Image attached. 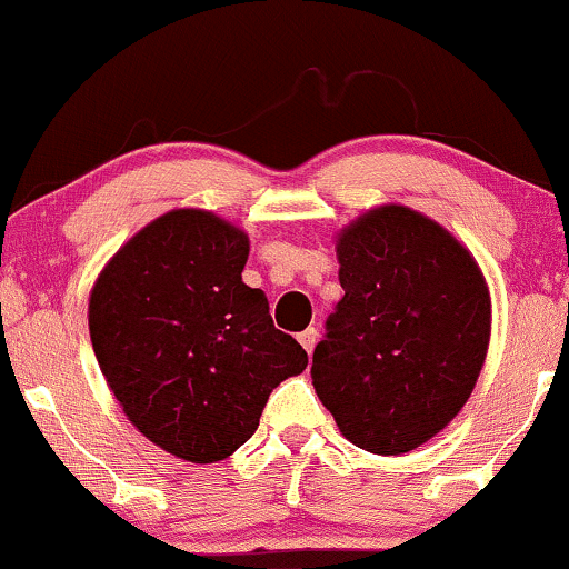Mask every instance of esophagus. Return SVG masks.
Listing matches in <instances>:
<instances>
[{"label":"esophagus","mask_w":569,"mask_h":569,"mask_svg":"<svg viewBox=\"0 0 569 569\" xmlns=\"http://www.w3.org/2000/svg\"><path fill=\"white\" fill-rule=\"evenodd\" d=\"M318 336H320L318 328H307L305 333H299V343L307 349V355H312L315 343H318Z\"/></svg>","instance_id":"34e87169"}]
</instances>
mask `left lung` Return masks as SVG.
Wrapping results in <instances>:
<instances>
[{
	"label": "left lung",
	"instance_id": "8db88e82",
	"mask_svg": "<svg viewBox=\"0 0 569 569\" xmlns=\"http://www.w3.org/2000/svg\"><path fill=\"white\" fill-rule=\"evenodd\" d=\"M336 257L343 299L315 347L312 386L343 438L372 455H407L455 420L483 370V270L405 204L351 220L336 233Z\"/></svg>",
	"mask_w": 569,
	"mask_h": 569
}]
</instances>
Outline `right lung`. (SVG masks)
Here are the masks:
<instances>
[{
  "instance_id": "right-lung-1",
  "label": "right lung",
  "mask_w": 569,
  "mask_h": 569,
  "mask_svg": "<svg viewBox=\"0 0 569 569\" xmlns=\"http://www.w3.org/2000/svg\"><path fill=\"white\" fill-rule=\"evenodd\" d=\"M249 236L183 207L131 236L89 293V333L128 420L154 446L212 465L247 443L270 391L307 368L241 280Z\"/></svg>"
}]
</instances>
